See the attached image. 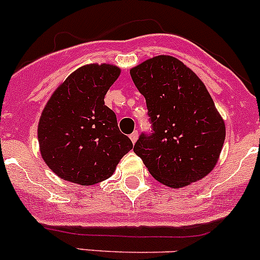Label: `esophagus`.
I'll return each instance as SVG.
<instances>
[{"label": "esophagus", "mask_w": 260, "mask_h": 260, "mask_svg": "<svg viewBox=\"0 0 260 260\" xmlns=\"http://www.w3.org/2000/svg\"><path fill=\"white\" fill-rule=\"evenodd\" d=\"M138 138H139V133H138V131H134V133L130 135V139H131V141H133V144L136 143Z\"/></svg>", "instance_id": "esophagus-1"}]
</instances>
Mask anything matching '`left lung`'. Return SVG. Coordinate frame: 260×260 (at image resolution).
Masks as SVG:
<instances>
[{
	"label": "left lung",
	"mask_w": 260,
	"mask_h": 260,
	"mask_svg": "<svg viewBox=\"0 0 260 260\" xmlns=\"http://www.w3.org/2000/svg\"><path fill=\"white\" fill-rule=\"evenodd\" d=\"M146 100L154 133L134 152L164 185L183 188L207 176L219 160L225 124L204 82L180 60L155 56L130 70Z\"/></svg>",
	"instance_id": "8db88e82"
}]
</instances>
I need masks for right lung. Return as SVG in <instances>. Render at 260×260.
I'll list each match as a JSON object with an SVG mask.
<instances>
[{"instance_id": "add662e5", "label": "right lung", "mask_w": 260, "mask_h": 260, "mask_svg": "<svg viewBox=\"0 0 260 260\" xmlns=\"http://www.w3.org/2000/svg\"><path fill=\"white\" fill-rule=\"evenodd\" d=\"M120 72L110 63L81 66L45 105L37 129L40 151L47 167L63 180L85 186L106 180L133 149L104 101Z\"/></svg>"}]
</instances>
